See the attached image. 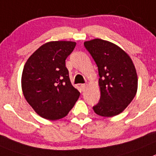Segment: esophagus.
I'll use <instances>...</instances> for the list:
<instances>
[{
    "instance_id": "esophagus-1",
    "label": "esophagus",
    "mask_w": 156,
    "mask_h": 156,
    "mask_svg": "<svg viewBox=\"0 0 156 156\" xmlns=\"http://www.w3.org/2000/svg\"><path fill=\"white\" fill-rule=\"evenodd\" d=\"M81 90L85 91V88H86V85H85V84H82V85H81Z\"/></svg>"
}]
</instances>
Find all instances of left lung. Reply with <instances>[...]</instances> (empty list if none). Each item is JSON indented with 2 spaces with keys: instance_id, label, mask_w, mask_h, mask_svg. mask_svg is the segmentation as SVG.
I'll use <instances>...</instances> for the list:
<instances>
[{
  "instance_id": "1",
  "label": "left lung",
  "mask_w": 156,
  "mask_h": 156,
  "mask_svg": "<svg viewBox=\"0 0 156 156\" xmlns=\"http://www.w3.org/2000/svg\"><path fill=\"white\" fill-rule=\"evenodd\" d=\"M84 46L99 71L101 96L94 112L102 116H116L127 108L137 92L134 64L128 54L110 42L95 39L85 42Z\"/></svg>"
}]
</instances>
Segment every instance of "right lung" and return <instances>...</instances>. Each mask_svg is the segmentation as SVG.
<instances>
[{
  "label": "right lung",
  "mask_w": 156,
  "mask_h": 156,
  "mask_svg": "<svg viewBox=\"0 0 156 156\" xmlns=\"http://www.w3.org/2000/svg\"><path fill=\"white\" fill-rule=\"evenodd\" d=\"M76 43L53 41L45 43L30 56L22 76L23 95L36 113L50 120L68 114L80 92L71 85L65 60Z\"/></svg>",
  "instance_id": "add662e5"
}]
</instances>
